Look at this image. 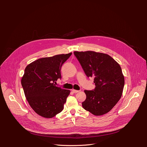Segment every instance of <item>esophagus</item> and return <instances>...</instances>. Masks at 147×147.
I'll return each instance as SVG.
<instances>
[{"label":"esophagus","instance_id":"34e87169","mask_svg":"<svg viewBox=\"0 0 147 147\" xmlns=\"http://www.w3.org/2000/svg\"><path fill=\"white\" fill-rule=\"evenodd\" d=\"M72 91H73V93H78V92H79V90H75V89H73V90H72Z\"/></svg>","mask_w":147,"mask_h":147}]
</instances>
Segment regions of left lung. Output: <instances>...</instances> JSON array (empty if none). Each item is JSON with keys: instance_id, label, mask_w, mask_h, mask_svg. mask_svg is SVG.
I'll use <instances>...</instances> for the list:
<instances>
[{"instance_id": "8db88e82", "label": "left lung", "mask_w": 147, "mask_h": 147, "mask_svg": "<svg viewBox=\"0 0 147 147\" xmlns=\"http://www.w3.org/2000/svg\"><path fill=\"white\" fill-rule=\"evenodd\" d=\"M88 78L94 77L95 88L84 90V110L95 115L109 113L121 97L125 78L120 65L106 53L94 51L74 52Z\"/></svg>"}]
</instances>
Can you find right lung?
<instances>
[{
	"label": "right lung",
	"instance_id": "1",
	"mask_svg": "<svg viewBox=\"0 0 147 147\" xmlns=\"http://www.w3.org/2000/svg\"><path fill=\"white\" fill-rule=\"evenodd\" d=\"M72 53L38 59L25 68L21 84L32 109L40 116L52 118L63 111L70 90L55 86L61 68Z\"/></svg>",
	"mask_w": 147,
	"mask_h": 147
}]
</instances>
